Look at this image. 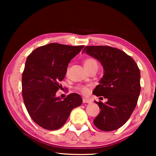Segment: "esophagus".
<instances>
[{
	"instance_id": "1",
	"label": "esophagus",
	"mask_w": 156,
	"mask_h": 156,
	"mask_svg": "<svg viewBox=\"0 0 156 156\" xmlns=\"http://www.w3.org/2000/svg\"><path fill=\"white\" fill-rule=\"evenodd\" d=\"M82 102L84 104H85V103H91V101L90 99H86V98H83V99H82Z\"/></svg>"
}]
</instances>
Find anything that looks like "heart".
Masks as SVG:
<instances>
[{
    "label": "heart",
    "mask_w": 156,
    "mask_h": 156,
    "mask_svg": "<svg viewBox=\"0 0 156 156\" xmlns=\"http://www.w3.org/2000/svg\"><path fill=\"white\" fill-rule=\"evenodd\" d=\"M84 67L86 68V69L88 70L89 68L92 67L94 66H97V62L95 59L91 58V57H89V58L85 59L84 60ZM76 89L77 91H80L81 93L84 94H86L87 92V90H88V89H87V87L81 86V85H78L77 87H76Z\"/></svg>",
    "instance_id": "b5f03b06"
}]
</instances>
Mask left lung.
I'll use <instances>...</instances> for the list:
<instances>
[{
    "label": "left lung",
    "instance_id": "left-lung-1",
    "mask_svg": "<svg viewBox=\"0 0 156 156\" xmlns=\"http://www.w3.org/2000/svg\"><path fill=\"white\" fill-rule=\"evenodd\" d=\"M83 51L97 59L104 69L93 94L107 101H95L101 111L94 124L104 131L118 129L129 120L137 104L140 91L139 68L131 56L112 47L87 46Z\"/></svg>",
    "mask_w": 156,
    "mask_h": 156
}]
</instances>
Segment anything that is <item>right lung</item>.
Here are the masks:
<instances>
[{"instance_id": "right-lung-1", "label": "right lung", "mask_w": 156, "mask_h": 156, "mask_svg": "<svg viewBox=\"0 0 156 156\" xmlns=\"http://www.w3.org/2000/svg\"><path fill=\"white\" fill-rule=\"evenodd\" d=\"M84 45L50 43L33 50L25 62L22 75V94L30 116L44 129L54 131L67 121L72 109L82 103L76 93L64 100L55 97L61 89L68 64Z\"/></svg>"}]
</instances>
